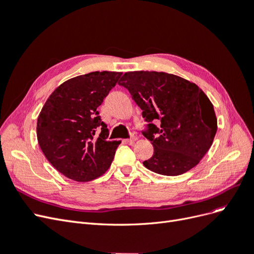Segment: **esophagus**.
<instances>
[{"label": "esophagus", "instance_id": "obj_1", "mask_svg": "<svg viewBox=\"0 0 254 254\" xmlns=\"http://www.w3.org/2000/svg\"><path fill=\"white\" fill-rule=\"evenodd\" d=\"M136 140H137V136H136V134H132V135H131V137H130V139H128V140H127V142H128L129 144H131V145H132Z\"/></svg>", "mask_w": 254, "mask_h": 254}]
</instances>
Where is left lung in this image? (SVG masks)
Listing matches in <instances>:
<instances>
[{"instance_id":"left-lung-1","label":"left lung","mask_w":254,"mask_h":254,"mask_svg":"<svg viewBox=\"0 0 254 254\" xmlns=\"http://www.w3.org/2000/svg\"><path fill=\"white\" fill-rule=\"evenodd\" d=\"M121 86L130 92L150 123L144 136L153 155L143 162L149 171L179 176L196 166L210 149L217 131L214 107L194 82L164 72H127ZM159 120L160 126L152 124Z\"/></svg>"}]
</instances>
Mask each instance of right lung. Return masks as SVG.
Wrapping results in <instances>:
<instances>
[{"instance_id":"obj_1","label":"right lung","mask_w":254,"mask_h":254,"mask_svg":"<svg viewBox=\"0 0 254 254\" xmlns=\"http://www.w3.org/2000/svg\"><path fill=\"white\" fill-rule=\"evenodd\" d=\"M121 72H91L61 83L45 102L37 139L49 162L66 178L87 182L110 167L121 141H107L109 130L97 108Z\"/></svg>"}]
</instances>
